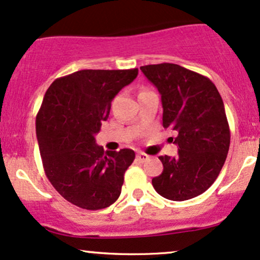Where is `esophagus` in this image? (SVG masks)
Here are the masks:
<instances>
[{"instance_id":"1","label":"esophagus","mask_w":260,"mask_h":260,"mask_svg":"<svg viewBox=\"0 0 260 260\" xmlns=\"http://www.w3.org/2000/svg\"><path fill=\"white\" fill-rule=\"evenodd\" d=\"M149 158H150V156L144 154V152H139V154L137 155V160H138L139 162H145V161H148Z\"/></svg>"}]
</instances>
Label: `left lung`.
I'll return each instance as SVG.
<instances>
[{
    "label": "left lung",
    "mask_w": 260,
    "mask_h": 260,
    "mask_svg": "<svg viewBox=\"0 0 260 260\" xmlns=\"http://www.w3.org/2000/svg\"><path fill=\"white\" fill-rule=\"evenodd\" d=\"M161 94L162 124L177 133V157L160 156L164 171L152 179L162 198L185 201L219 176L230 146L223 99L208 77L171 62L140 67Z\"/></svg>",
    "instance_id": "obj_1"
}]
</instances>
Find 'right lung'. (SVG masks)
I'll return each instance as SVG.
<instances>
[{
  "label": "right lung",
  "instance_id": "right-lung-1",
  "mask_svg": "<svg viewBox=\"0 0 260 260\" xmlns=\"http://www.w3.org/2000/svg\"><path fill=\"white\" fill-rule=\"evenodd\" d=\"M138 75L129 70H80L47 89L36 116L45 173L67 201L96 211L118 199L123 176L136 154L104 151L94 136L110 114L111 102Z\"/></svg>",
  "mask_w": 260,
  "mask_h": 260
}]
</instances>
